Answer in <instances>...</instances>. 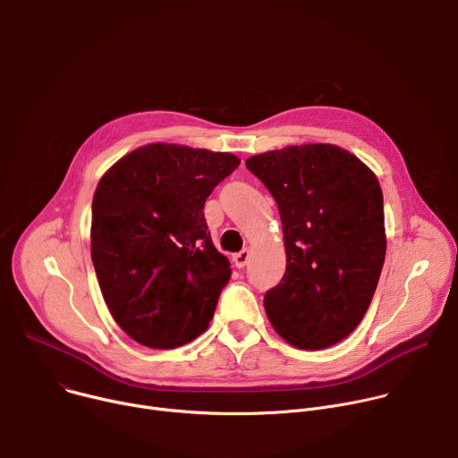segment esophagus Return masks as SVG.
I'll return each instance as SVG.
<instances>
[{
  "instance_id": "34e87169",
  "label": "esophagus",
  "mask_w": 458,
  "mask_h": 458,
  "mask_svg": "<svg viewBox=\"0 0 458 458\" xmlns=\"http://www.w3.org/2000/svg\"><path fill=\"white\" fill-rule=\"evenodd\" d=\"M248 259H250V250L244 248V250H241L239 253L233 255V263H235L237 268H244L246 263H248Z\"/></svg>"
}]
</instances>
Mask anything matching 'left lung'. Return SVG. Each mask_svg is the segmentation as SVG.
<instances>
[{
	"mask_svg": "<svg viewBox=\"0 0 458 458\" xmlns=\"http://www.w3.org/2000/svg\"><path fill=\"white\" fill-rule=\"evenodd\" d=\"M279 207L286 272L267 292L276 332L301 350L330 348L362 320L386 257L382 190L375 174L334 145H304L246 159Z\"/></svg>",
	"mask_w": 458,
	"mask_h": 458,
	"instance_id": "1",
	"label": "left lung"
}]
</instances>
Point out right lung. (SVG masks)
I'll list each match as a JSON object with an SVG mask.
<instances>
[{
	"label": "right lung",
	"mask_w": 458,
	"mask_h": 458,
	"mask_svg": "<svg viewBox=\"0 0 458 458\" xmlns=\"http://www.w3.org/2000/svg\"><path fill=\"white\" fill-rule=\"evenodd\" d=\"M239 159L154 143L119 159L92 199V263L119 328L170 350L207 332L232 270L203 214Z\"/></svg>",
	"instance_id": "obj_1"
}]
</instances>
